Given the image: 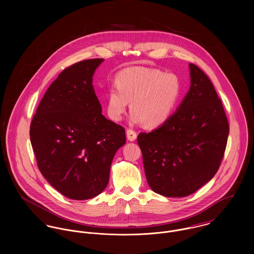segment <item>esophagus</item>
<instances>
[{"mask_svg": "<svg viewBox=\"0 0 254 254\" xmlns=\"http://www.w3.org/2000/svg\"><path fill=\"white\" fill-rule=\"evenodd\" d=\"M126 135H127V139L130 142H133V141H135L137 139V133L134 130H132V129H127Z\"/></svg>", "mask_w": 254, "mask_h": 254, "instance_id": "1", "label": "esophagus"}]
</instances>
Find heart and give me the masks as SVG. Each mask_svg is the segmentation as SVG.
Returning <instances> with one entry per match:
<instances>
[{"mask_svg":"<svg viewBox=\"0 0 254 254\" xmlns=\"http://www.w3.org/2000/svg\"><path fill=\"white\" fill-rule=\"evenodd\" d=\"M182 84L178 76L156 68L127 67L116 74L107 95L109 118L119 121L128 109L133 123L158 127L172 115L180 100Z\"/></svg>","mask_w":254,"mask_h":254,"instance_id":"obj_1","label":"heart"}]
</instances>
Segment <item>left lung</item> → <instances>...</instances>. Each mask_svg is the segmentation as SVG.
I'll return each mask as SVG.
<instances>
[{"mask_svg":"<svg viewBox=\"0 0 254 254\" xmlns=\"http://www.w3.org/2000/svg\"><path fill=\"white\" fill-rule=\"evenodd\" d=\"M189 67L190 87L175 113L137 139L148 186L167 197L190 195L214 177L229 135L213 84L193 64Z\"/></svg>","mask_w":254,"mask_h":254,"instance_id":"left-lung-1","label":"left lung"}]
</instances>
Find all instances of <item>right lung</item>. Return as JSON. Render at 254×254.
I'll use <instances>...</instances> for the list:
<instances>
[{"instance_id":"add662e5","label":"right lung","mask_w":254,"mask_h":254,"mask_svg":"<svg viewBox=\"0 0 254 254\" xmlns=\"http://www.w3.org/2000/svg\"><path fill=\"white\" fill-rule=\"evenodd\" d=\"M103 62L86 60L65 68L48 88L30 125L40 172L76 200L93 198L107 188L114 154L126 143L125 129L102 114L92 85Z\"/></svg>"}]
</instances>
